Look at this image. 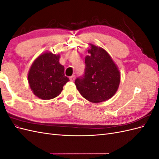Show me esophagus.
<instances>
[{"label":"esophagus","mask_w":159,"mask_h":159,"mask_svg":"<svg viewBox=\"0 0 159 159\" xmlns=\"http://www.w3.org/2000/svg\"><path fill=\"white\" fill-rule=\"evenodd\" d=\"M75 79V76L74 75H71L70 77V80L71 81H74Z\"/></svg>","instance_id":"1"}]
</instances>
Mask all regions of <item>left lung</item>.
Listing matches in <instances>:
<instances>
[{"label": "left lung", "instance_id": "1", "mask_svg": "<svg viewBox=\"0 0 159 159\" xmlns=\"http://www.w3.org/2000/svg\"><path fill=\"white\" fill-rule=\"evenodd\" d=\"M89 45V55L85 57V73L75 80V84L83 98L97 103L109 99L117 92L121 74L106 50Z\"/></svg>", "mask_w": 159, "mask_h": 159}]
</instances>
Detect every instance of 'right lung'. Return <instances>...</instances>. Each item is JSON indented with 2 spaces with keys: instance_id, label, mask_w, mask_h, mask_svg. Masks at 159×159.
I'll return each mask as SVG.
<instances>
[{
  "instance_id": "right-lung-1",
  "label": "right lung",
  "mask_w": 159,
  "mask_h": 159,
  "mask_svg": "<svg viewBox=\"0 0 159 159\" xmlns=\"http://www.w3.org/2000/svg\"><path fill=\"white\" fill-rule=\"evenodd\" d=\"M60 54L46 52L32 63L28 81L33 93L38 98L48 100L56 98L70 81L64 75V67L60 64Z\"/></svg>"
}]
</instances>
